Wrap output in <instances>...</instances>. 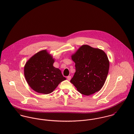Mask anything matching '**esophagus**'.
I'll return each instance as SVG.
<instances>
[{
	"mask_svg": "<svg viewBox=\"0 0 134 134\" xmlns=\"http://www.w3.org/2000/svg\"><path fill=\"white\" fill-rule=\"evenodd\" d=\"M67 79H68V80H70L71 79V76H68L67 77Z\"/></svg>",
	"mask_w": 134,
	"mask_h": 134,
	"instance_id": "esophagus-1",
	"label": "esophagus"
}]
</instances>
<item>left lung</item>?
<instances>
[{"mask_svg": "<svg viewBox=\"0 0 134 134\" xmlns=\"http://www.w3.org/2000/svg\"><path fill=\"white\" fill-rule=\"evenodd\" d=\"M76 72L70 80L81 94L90 96L99 91L108 75L109 61L102 50L82 45L71 56Z\"/></svg>", "mask_w": 134, "mask_h": 134, "instance_id": "1", "label": "left lung"}]
</instances>
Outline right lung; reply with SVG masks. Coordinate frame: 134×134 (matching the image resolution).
<instances>
[{"label": "right lung", "mask_w": 134, "mask_h": 134, "mask_svg": "<svg viewBox=\"0 0 134 134\" xmlns=\"http://www.w3.org/2000/svg\"><path fill=\"white\" fill-rule=\"evenodd\" d=\"M55 62L46 50L30 58L24 66V75L29 86L39 93L49 94L66 78L61 71L53 66Z\"/></svg>", "instance_id": "add662e5"}]
</instances>
